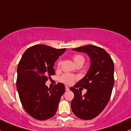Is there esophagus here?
Wrapping results in <instances>:
<instances>
[{"instance_id":"obj_1","label":"esophagus","mask_w":131,"mask_h":131,"mask_svg":"<svg viewBox=\"0 0 131 131\" xmlns=\"http://www.w3.org/2000/svg\"><path fill=\"white\" fill-rule=\"evenodd\" d=\"M65 90L66 91H69V90H70V88L68 86H65Z\"/></svg>"}]
</instances>
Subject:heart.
Listing matches in <instances>:
<instances>
[{
  "label": "heart",
  "instance_id": "b5f03b06",
  "mask_svg": "<svg viewBox=\"0 0 131 131\" xmlns=\"http://www.w3.org/2000/svg\"><path fill=\"white\" fill-rule=\"evenodd\" d=\"M73 61L75 63V64H77L78 63L80 62H84V57L82 55H80V54H76V55H74L73 57ZM61 61H59L58 62V66H60L61 64ZM76 77L75 76L73 75V74H64L60 78V80L61 81L64 83L65 84H71L73 83V81L75 80Z\"/></svg>",
  "mask_w": 131,
  "mask_h": 131
}]
</instances>
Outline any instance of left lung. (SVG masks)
<instances>
[{
    "label": "left lung",
    "mask_w": 131,
    "mask_h": 131,
    "mask_svg": "<svg viewBox=\"0 0 131 131\" xmlns=\"http://www.w3.org/2000/svg\"><path fill=\"white\" fill-rule=\"evenodd\" d=\"M73 51L86 53L90 58V68L86 75L70 88L74 93L71 103V110L81 119H92L103 111L108 103L114 86V63L110 55L103 48L88 45ZM81 86L87 92L82 95L75 87Z\"/></svg>",
    "instance_id": "obj_1"
}]
</instances>
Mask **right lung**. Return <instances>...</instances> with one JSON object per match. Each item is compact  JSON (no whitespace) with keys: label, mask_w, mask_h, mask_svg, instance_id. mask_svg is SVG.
I'll use <instances>...</instances> for the list:
<instances>
[{"label":"right lung","mask_w":131,"mask_h":131,"mask_svg":"<svg viewBox=\"0 0 131 131\" xmlns=\"http://www.w3.org/2000/svg\"><path fill=\"white\" fill-rule=\"evenodd\" d=\"M66 50L37 45L26 50L18 63L17 89L20 100L25 111L37 120H47L55 114L65 91L63 83L50 89L45 83L54 74V62Z\"/></svg>","instance_id":"1"}]
</instances>
